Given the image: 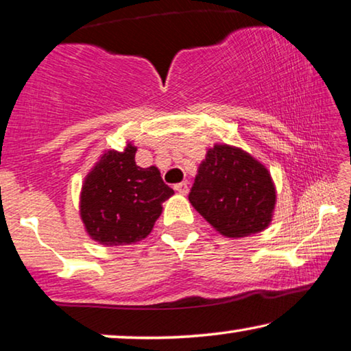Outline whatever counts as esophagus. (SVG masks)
Returning <instances> with one entry per match:
<instances>
[{"label": "esophagus", "instance_id": "1", "mask_svg": "<svg viewBox=\"0 0 351 351\" xmlns=\"http://www.w3.org/2000/svg\"><path fill=\"white\" fill-rule=\"evenodd\" d=\"M174 190L179 193V195H186V193H188V184H186V182H180V184L174 185Z\"/></svg>", "mask_w": 351, "mask_h": 351}]
</instances>
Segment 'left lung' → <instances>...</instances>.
I'll use <instances>...</instances> for the list:
<instances>
[{
  "label": "left lung",
  "mask_w": 351,
  "mask_h": 351,
  "mask_svg": "<svg viewBox=\"0 0 351 351\" xmlns=\"http://www.w3.org/2000/svg\"><path fill=\"white\" fill-rule=\"evenodd\" d=\"M188 199L213 230L237 239L266 230L277 195L266 166L239 147L215 144L197 167Z\"/></svg>",
  "instance_id": "1"
}]
</instances>
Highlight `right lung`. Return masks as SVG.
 <instances>
[{"mask_svg":"<svg viewBox=\"0 0 351 351\" xmlns=\"http://www.w3.org/2000/svg\"><path fill=\"white\" fill-rule=\"evenodd\" d=\"M128 142L123 152L106 150L85 177L80 218L87 234L106 247L130 245L145 239L161 215V204L174 195L156 166L136 165Z\"/></svg>","mask_w":351,"mask_h":351,"instance_id":"obj_1","label":"right lung"}]
</instances>
